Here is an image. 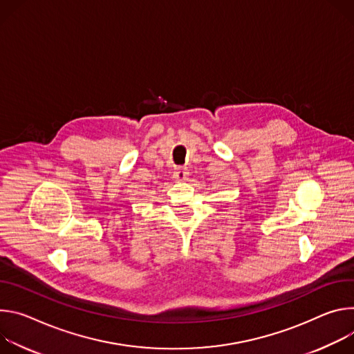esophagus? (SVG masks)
Instances as JSON below:
<instances>
[{
    "label": "esophagus",
    "instance_id": "1",
    "mask_svg": "<svg viewBox=\"0 0 354 354\" xmlns=\"http://www.w3.org/2000/svg\"><path fill=\"white\" fill-rule=\"evenodd\" d=\"M174 178L176 180H178V181H183V180H185L187 178V176H188V169L187 167H177L176 170H174Z\"/></svg>",
    "mask_w": 354,
    "mask_h": 354
}]
</instances>
